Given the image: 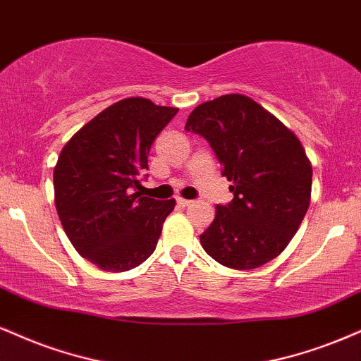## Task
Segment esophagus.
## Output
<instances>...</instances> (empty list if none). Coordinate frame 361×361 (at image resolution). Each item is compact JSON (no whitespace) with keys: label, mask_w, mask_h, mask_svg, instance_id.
<instances>
[{"label":"esophagus","mask_w":361,"mask_h":361,"mask_svg":"<svg viewBox=\"0 0 361 361\" xmlns=\"http://www.w3.org/2000/svg\"><path fill=\"white\" fill-rule=\"evenodd\" d=\"M176 203L180 207H190L192 205V200H185V198H176Z\"/></svg>","instance_id":"1"}]
</instances>
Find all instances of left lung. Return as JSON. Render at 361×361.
I'll return each mask as SVG.
<instances>
[{
	"label": "left lung",
	"instance_id": "left-lung-1",
	"mask_svg": "<svg viewBox=\"0 0 361 361\" xmlns=\"http://www.w3.org/2000/svg\"><path fill=\"white\" fill-rule=\"evenodd\" d=\"M185 129L207 139L232 181L233 200L216 205L214 222L200 235L203 249L237 271L276 259L311 200L312 166L296 134L242 94L200 104Z\"/></svg>",
	"mask_w": 361,
	"mask_h": 361
}]
</instances>
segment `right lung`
Segmentation results:
<instances>
[{
  "instance_id": "add662e5",
  "label": "right lung",
  "mask_w": 361,
  "mask_h": 361,
  "mask_svg": "<svg viewBox=\"0 0 361 361\" xmlns=\"http://www.w3.org/2000/svg\"><path fill=\"white\" fill-rule=\"evenodd\" d=\"M176 112L145 97L123 99L80 128L59 156L56 214L75 250L102 271H129L156 249L175 200L136 190L151 145Z\"/></svg>"
}]
</instances>
